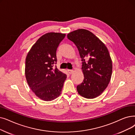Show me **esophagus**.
I'll return each mask as SVG.
<instances>
[{
	"label": "esophagus",
	"mask_w": 135,
	"mask_h": 135,
	"mask_svg": "<svg viewBox=\"0 0 135 135\" xmlns=\"http://www.w3.org/2000/svg\"><path fill=\"white\" fill-rule=\"evenodd\" d=\"M67 71H68V73L70 74H71L73 73V72H74L73 70H71V69H68Z\"/></svg>",
	"instance_id": "1"
}]
</instances>
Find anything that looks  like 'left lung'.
<instances>
[{
  "mask_svg": "<svg viewBox=\"0 0 135 135\" xmlns=\"http://www.w3.org/2000/svg\"><path fill=\"white\" fill-rule=\"evenodd\" d=\"M67 38L77 46L82 61L84 79L77 86L78 93L87 99L97 98L107 88L112 74L109 51L100 39L85 29L70 32Z\"/></svg>",
  "mask_w": 135,
  "mask_h": 135,
  "instance_id": "left-lung-1",
  "label": "left lung"
}]
</instances>
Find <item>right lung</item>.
<instances>
[{
	"instance_id": "add662e5",
	"label": "right lung",
	"mask_w": 135,
	"mask_h": 135,
	"mask_svg": "<svg viewBox=\"0 0 135 135\" xmlns=\"http://www.w3.org/2000/svg\"><path fill=\"white\" fill-rule=\"evenodd\" d=\"M65 33L49 32L40 37L28 52L25 73L27 83L38 98L53 100L61 94L67 75L58 70L56 51Z\"/></svg>"
}]
</instances>
